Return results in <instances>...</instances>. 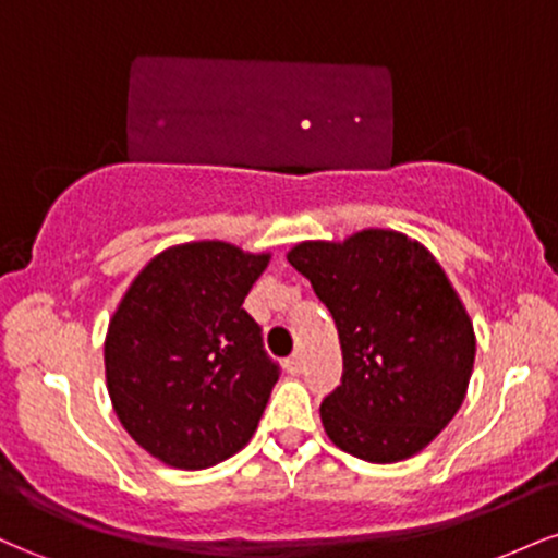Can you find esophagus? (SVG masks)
Instances as JSON below:
<instances>
[{"label": "esophagus", "instance_id": "1", "mask_svg": "<svg viewBox=\"0 0 558 558\" xmlns=\"http://www.w3.org/2000/svg\"><path fill=\"white\" fill-rule=\"evenodd\" d=\"M286 369H288V373H291V375H299L301 369H304V356H301V354H291V356H288V360H286Z\"/></svg>", "mask_w": 558, "mask_h": 558}]
</instances>
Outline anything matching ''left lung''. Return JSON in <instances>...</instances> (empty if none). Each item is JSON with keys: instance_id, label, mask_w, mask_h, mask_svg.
<instances>
[{"instance_id": "left-lung-1", "label": "left lung", "mask_w": 558, "mask_h": 558, "mask_svg": "<svg viewBox=\"0 0 558 558\" xmlns=\"http://www.w3.org/2000/svg\"><path fill=\"white\" fill-rule=\"evenodd\" d=\"M288 262L341 341V386L319 403L328 438L375 464L422 451L459 412L475 364V330L444 267L396 230L299 243Z\"/></svg>"}]
</instances>
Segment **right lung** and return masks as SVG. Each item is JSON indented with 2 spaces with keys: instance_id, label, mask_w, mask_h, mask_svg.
<instances>
[{
  "instance_id": "right-lung-1",
  "label": "right lung",
  "mask_w": 558,
  "mask_h": 558,
  "mask_svg": "<svg viewBox=\"0 0 558 558\" xmlns=\"http://www.w3.org/2000/svg\"><path fill=\"white\" fill-rule=\"evenodd\" d=\"M267 262L222 241L172 246L112 315L105 369L114 414L159 462L207 470L257 430L280 367L243 299Z\"/></svg>"
}]
</instances>
